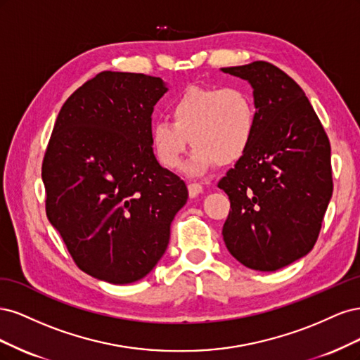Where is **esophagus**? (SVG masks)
<instances>
[{"instance_id":"1","label":"esophagus","mask_w":360,"mask_h":360,"mask_svg":"<svg viewBox=\"0 0 360 360\" xmlns=\"http://www.w3.org/2000/svg\"><path fill=\"white\" fill-rule=\"evenodd\" d=\"M188 189H189L191 197H197V195H200L202 192V186H201L200 183H197V181H191L188 184Z\"/></svg>"}]
</instances>
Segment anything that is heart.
I'll list each match as a JSON object with an SVG mask.
<instances>
[{
  "instance_id": "b5f03b06",
  "label": "heart",
  "mask_w": 360,
  "mask_h": 360,
  "mask_svg": "<svg viewBox=\"0 0 360 360\" xmlns=\"http://www.w3.org/2000/svg\"><path fill=\"white\" fill-rule=\"evenodd\" d=\"M169 118L150 130L158 162L180 169L191 143L195 148L186 171L201 176L216 163L231 165L246 155L255 136L257 106L240 86H189L169 105Z\"/></svg>"
}]
</instances>
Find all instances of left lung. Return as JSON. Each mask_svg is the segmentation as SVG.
Segmentation results:
<instances>
[{
    "instance_id": "1",
    "label": "left lung",
    "mask_w": 360,
    "mask_h": 360,
    "mask_svg": "<svg viewBox=\"0 0 360 360\" xmlns=\"http://www.w3.org/2000/svg\"><path fill=\"white\" fill-rule=\"evenodd\" d=\"M254 89L257 129L246 155L217 183L231 209L222 228L231 255L274 271L317 242L332 192L330 143L300 85L267 61L224 68Z\"/></svg>"
}]
</instances>
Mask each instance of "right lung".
<instances>
[{
	"instance_id": "obj_1",
	"label": "right lung",
	"mask_w": 360,
	"mask_h": 360,
	"mask_svg": "<svg viewBox=\"0 0 360 360\" xmlns=\"http://www.w3.org/2000/svg\"><path fill=\"white\" fill-rule=\"evenodd\" d=\"M167 90L144 73L96 75L64 102L43 158L49 222L75 264L111 284L153 270L188 201L186 184L159 165L150 143Z\"/></svg>"
}]
</instances>
